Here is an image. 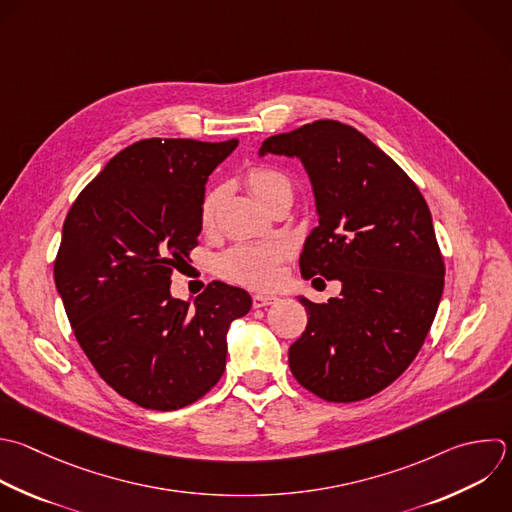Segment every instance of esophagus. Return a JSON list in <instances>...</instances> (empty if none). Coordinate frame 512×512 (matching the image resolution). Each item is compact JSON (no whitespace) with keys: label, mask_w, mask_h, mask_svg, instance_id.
I'll return each instance as SVG.
<instances>
[{"label":"esophagus","mask_w":512,"mask_h":512,"mask_svg":"<svg viewBox=\"0 0 512 512\" xmlns=\"http://www.w3.org/2000/svg\"><path fill=\"white\" fill-rule=\"evenodd\" d=\"M276 302H278L276 294H254L252 296V306L254 308H264V306H270V304H276Z\"/></svg>","instance_id":"34e87169"}]
</instances>
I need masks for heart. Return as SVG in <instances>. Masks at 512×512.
<instances>
[{"label":"heart","instance_id":"1","mask_svg":"<svg viewBox=\"0 0 512 512\" xmlns=\"http://www.w3.org/2000/svg\"><path fill=\"white\" fill-rule=\"evenodd\" d=\"M246 184L250 192L256 196L258 202L264 206L276 198L278 194L290 192L292 186L290 180L268 166H256L246 174ZM222 190L214 188L210 190L200 208V222L208 226L214 220L218 202H220ZM288 256V248L284 244H238L226 250L218 258V272L236 284L252 286V288H268L272 286L280 276V264Z\"/></svg>","mask_w":512,"mask_h":512}]
</instances>
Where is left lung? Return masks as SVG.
I'll return each instance as SVG.
<instances>
[{"instance_id": "obj_1", "label": "left lung", "mask_w": 512, "mask_h": 512, "mask_svg": "<svg viewBox=\"0 0 512 512\" xmlns=\"http://www.w3.org/2000/svg\"><path fill=\"white\" fill-rule=\"evenodd\" d=\"M304 164L318 226L300 254L306 280H340L326 304L300 296L308 312L288 350L294 378L328 402L364 400L416 358L444 288L432 216L406 172L356 128L316 120L270 136L260 156Z\"/></svg>"}]
</instances>
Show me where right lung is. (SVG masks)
Masks as SVG:
<instances>
[{
	"label": "right lung",
	"mask_w": 512,
	"mask_h": 512,
	"mask_svg": "<svg viewBox=\"0 0 512 512\" xmlns=\"http://www.w3.org/2000/svg\"><path fill=\"white\" fill-rule=\"evenodd\" d=\"M238 140H140L116 154L72 204L54 262L78 344L124 398L178 410L216 386L226 332L246 290L212 282L194 304L172 298L174 268L202 230L206 180Z\"/></svg>",
	"instance_id": "right-lung-1"
}]
</instances>
